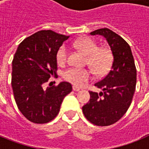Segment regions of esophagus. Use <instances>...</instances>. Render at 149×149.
Segmentation results:
<instances>
[{"label": "esophagus", "mask_w": 149, "mask_h": 149, "mask_svg": "<svg viewBox=\"0 0 149 149\" xmlns=\"http://www.w3.org/2000/svg\"><path fill=\"white\" fill-rule=\"evenodd\" d=\"M72 89H73L74 91H75V92H78V91L81 90V88L77 87V86H73Z\"/></svg>", "instance_id": "34e87169"}]
</instances>
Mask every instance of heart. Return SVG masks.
Segmentation results:
<instances>
[{
    "instance_id": "heart-1",
    "label": "heart",
    "mask_w": 149,
    "mask_h": 149,
    "mask_svg": "<svg viewBox=\"0 0 149 149\" xmlns=\"http://www.w3.org/2000/svg\"><path fill=\"white\" fill-rule=\"evenodd\" d=\"M73 45L86 55L88 65L95 73L101 74L108 70L112 63V54L108 48H98L95 42L88 37L77 39L73 43ZM67 57V48L62 45L56 51V62L59 65H64ZM63 77L71 84L81 86L90 80L91 74L86 69L69 68L63 72Z\"/></svg>"
}]
</instances>
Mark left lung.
<instances>
[{"instance_id": "obj_1", "label": "left lung", "mask_w": 149, "mask_h": 149, "mask_svg": "<svg viewBox=\"0 0 149 149\" xmlns=\"http://www.w3.org/2000/svg\"><path fill=\"white\" fill-rule=\"evenodd\" d=\"M91 35L103 36L113 54L110 70L95 86L103 92L89 91L90 99L82 107L91 123L98 126L113 125L125 115L131 105L136 84V69L131 49L123 38L108 28L98 29Z\"/></svg>"}]
</instances>
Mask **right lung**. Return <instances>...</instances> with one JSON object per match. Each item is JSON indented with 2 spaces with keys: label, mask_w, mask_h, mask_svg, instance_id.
I'll return each mask as SVG.
<instances>
[{
  "label": "right lung",
  "mask_w": 149,
  "mask_h": 149,
  "mask_svg": "<svg viewBox=\"0 0 149 149\" xmlns=\"http://www.w3.org/2000/svg\"><path fill=\"white\" fill-rule=\"evenodd\" d=\"M69 36L52 30H40L24 39L13 60L12 87L18 110L36 124L51 122L57 116L63 98L70 93V83L45 88L56 74V51Z\"/></svg>",
  "instance_id": "right-lung-1"
}]
</instances>
